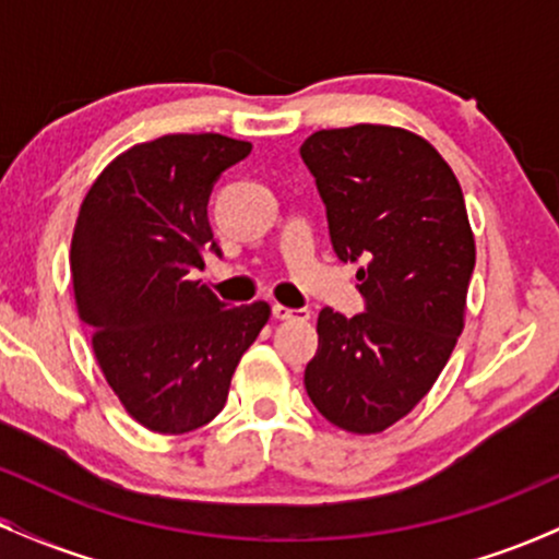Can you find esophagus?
<instances>
[{"label":"esophagus","instance_id":"34e87169","mask_svg":"<svg viewBox=\"0 0 559 559\" xmlns=\"http://www.w3.org/2000/svg\"><path fill=\"white\" fill-rule=\"evenodd\" d=\"M273 318L278 320H310V312L307 310H292L286 305H273Z\"/></svg>","mask_w":559,"mask_h":559}]
</instances>
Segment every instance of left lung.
Segmentation results:
<instances>
[{"instance_id":"left-lung-1","label":"left lung","mask_w":559,"mask_h":559,"mask_svg":"<svg viewBox=\"0 0 559 559\" xmlns=\"http://www.w3.org/2000/svg\"><path fill=\"white\" fill-rule=\"evenodd\" d=\"M336 254L368 310L323 307L305 389L325 420L381 433L431 391L465 329L476 239L457 176L431 141L396 126L316 131L301 144Z\"/></svg>"}]
</instances>
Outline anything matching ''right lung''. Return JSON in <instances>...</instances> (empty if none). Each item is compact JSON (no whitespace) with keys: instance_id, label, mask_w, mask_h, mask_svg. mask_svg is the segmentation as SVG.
Listing matches in <instances>:
<instances>
[{"instance_id":"right-lung-1","label":"right lung","mask_w":559,"mask_h":559,"mask_svg":"<svg viewBox=\"0 0 559 559\" xmlns=\"http://www.w3.org/2000/svg\"><path fill=\"white\" fill-rule=\"evenodd\" d=\"M252 152L221 133H168L96 176L70 241V281L92 349L126 413L155 433L207 426L228 400L267 301L228 307L194 281L215 249L207 199Z\"/></svg>"}]
</instances>
